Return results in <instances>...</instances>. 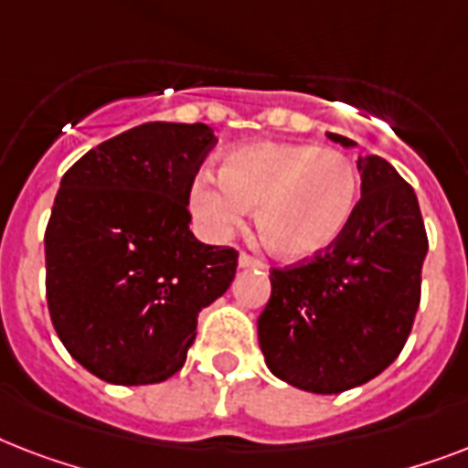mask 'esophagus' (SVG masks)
<instances>
[{
	"label": "esophagus",
	"instance_id": "obj_1",
	"mask_svg": "<svg viewBox=\"0 0 468 468\" xmlns=\"http://www.w3.org/2000/svg\"><path fill=\"white\" fill-rule=\"evenodd\" d=\"M238 262H240L242 270H252V267H260V270H262V267H264L262 260H257V257L248 255V252H242L240 260H238Z\"/></svg>",
	"mask_w": 468,
	"mask_h": 468
}]
</instances>
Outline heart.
Returning <instances> with one entry per match:
<instances>
[{"label": "heart", "mask_w": 468, "mask_h": 468, "mask_svg": "<svg viewBox=\"0 0 468 468\" xmlns=\"http://www.w3.org/2000/svg\"><path fill=\"white\" fill-rule=\"evenodd\" d=\"M359 175L335 148L252 143L223 160L218 179H201L191 208L213 235H226L257 208V235L271 255L299 262L340 240L355 216Z\"/></svg>", "instance_id": "obj_1"}]
</instances>
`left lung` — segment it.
I'll return each mask as SVG.
<instances>
[{
	"mask_svg": "<svg viewBox=\"0 0 468 468\" xmlns=\"http://www.w3.org/2000/svg\"><path fill=\"white\" fill-rule=\"evenodd\" d=\"M356 169L362 198L347 230L325 252L274 267L257 318L270 371L303 391L342 393L378 377L420 306L428 233L413 186L378 155L359 157Z\"/></svg>",
	"mask_w": 468,
	"mask_h": 468,
	"instance_id": "1",
	"label": "left lung"
}]
</instances>
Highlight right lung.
I'll return each instance as SVG.
<instances>
[{"label": "right lung", "instance_id": "1", "mask_svg": "<svg viewBox=\"0 0 468 468\" xmlns=\"http://www.w3.org/2000/svg\"><path fill=\"white\" fill-rule=\"evenodd\" d=\"M206 123H143L72 165L46 228V299L65 349L101 381L160 384L182 369L198 313L223 296L238 250L189 230Z\"/></svg>", "mask_w": 468, "mask_h": 468}]
</instances>
